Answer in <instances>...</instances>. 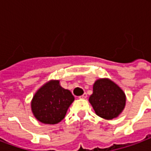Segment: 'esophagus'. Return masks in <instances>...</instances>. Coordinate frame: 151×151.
<instances>
[{
  "label": "esophagus",
  "instance_id": "obj_1",
  "mask_svg": "<svg viewBox=\"0 0 151 151\" xmlns=\"http://www.w3.org/2000/svg\"><path fill=\"white\" fill-rule=\"evenodd\" d=\"M80 98H81V99H86V98H87V94L85 93H83L82 95L81 96V97H79Z\"/></svg>",
  "mask_w": 151,
  "mask_h": 151
}]
</instances>
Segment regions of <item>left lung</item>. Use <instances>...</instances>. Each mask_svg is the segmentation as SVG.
<instances>
[{"mask_svg":"<svg viewBox=\"0 0 151 151\" xmlns=\"http://www.w3.org/2000/svg\"><path fill=\"white\" fill-rule=\"evenodd\" d=\"M95 114L112 120L118 118L126 106L127 96L122 88L110 78H99L93 86V93L89 98Z\"/></svg>","mask_w":151,"mask_h":151,"instance_id":"obj_1","label":"left lung"}]
</instances>
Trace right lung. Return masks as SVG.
<instances>
[{
    "label": "right lung",
    "mask_w": 151,
    "mask_h": 151,
    "mask_svg": "<svg viewBox=\"0 0 151 151\" xmlns=\"http://www.w3.org/2000/svg\"><path fill=\"white\" fill-rule=\"evenodd\" d=\"M73 101L74 97L71 92L61 87L59 80H50L34 93L31 110L37 121L53 125L65 118Z\"/></svg>",
    "instance_id": "right-lung-1"
}]
</instances>
